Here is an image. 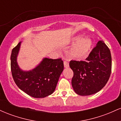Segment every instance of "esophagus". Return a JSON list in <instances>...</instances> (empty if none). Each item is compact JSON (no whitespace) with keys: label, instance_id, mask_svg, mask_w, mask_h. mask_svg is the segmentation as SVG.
I'll return each mask as SVG.
<instances>
[{"label":"esophagus","instance_id":"obj_1","mask_svg":"<svg viewBox=\"0 0 121 121\" xmlns=\"http://www.w3.org/2000/svg\"><path fill=\"white\" fill-rule=\"evenodd\" d=\"M64 68H69V63L66 61H64Z\"/></svg>","mask_w":121,"mask_h":121}]
</instances>
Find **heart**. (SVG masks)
<instances>
[{"label": "heart", "instance_id": "heart-1", "mask_svg": "<svg viewBox=\"0 0 121 121\" xmlns=\"http://www.w3.org/2000/svg\"><path fill=\"white\" fill-rule=\"evenodd\" d=\"M72 43H76L69 51L68 56L70 59L81 60L85 57L91 51L93 45L92 40L89 37L77 36L72 39Z\"/></svg>", "mask_w": 121, "mask_h": 121}]
</instances>
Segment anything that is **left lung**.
<instances>
[{
  "instance_id": "obj_1",
  "label": "left lung",
  "mask_w": 121,
  "mask_h": 121,
  "mask_svg": "<svg viewBox=\"0 0 121 121\" xmlns=\"http://www.w3.org/2000/svg\"><path fill=\"white\" fill-rule=\"evenodd\" d=\"M72 85L76 93L89 95L100 91L109 80L112 71V56L108 46L99 41L85 61L72 60Z\"/></svg>"
}]
</instances>
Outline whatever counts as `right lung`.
Returning a JSON list of instances; mask_svg holds the SVG:
<instances>
[{
	"label": "right lung",
	"mask_w": 121,
	"mask_h": 121,
	"mask_svg": "<svg viewBox=\"0 0 121 121\" xmlns=\"http://www.w3.org/2000/svg\"><path fill=\"white\" fill-rule=\"evenodd\" d=\"M21 43L13 48L11 55V69L15 84L22 91L34 98H44L51 95L55 91L64 70L63 61L61 59L45 57L32 70H22L17 61Z\"/></svg>",
	"instance_id": "1"
}]
</instances>
